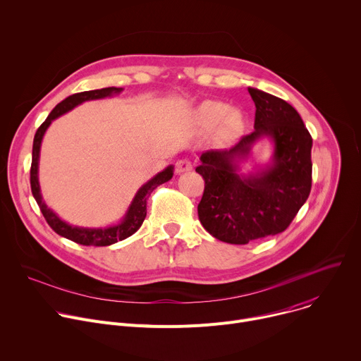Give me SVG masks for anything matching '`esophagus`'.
Wrapping results in <instances>:
<instances>
[{"label":"esophagus","mask_w":361,"mask_h":361,"mask_svg":"<svg viewBox=\"0 0 361 361\" xmlns=\"http://www.w3.org/2000/svg\"><path fill=\"white\" fill-rule=\"evenodd\" d=\"M192 170V166H191V161L188 160H178L177 164H176V171L180 174V173H185V171H191Z\"/></svg>","instance_id":"34e87169"}]
</instances>
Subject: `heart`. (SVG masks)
Here are the masks:
<instances>
[{"mask_svg":"<svg viewBox=\"0 0 361 361\" xmlns=\"http://www.w3.org/2000/svg\"><path fill=\"white\" fill-rule=\"evenodd\" d=\"M194 123L201 133H210L217 128V138L221 142L235 140L244 130V118L238 110L221 101H204L194 111Z\"/></svg>","mask_w":361,"mask_h":361,"instance_id":"obj_1","label":"heart"}]
</instances>
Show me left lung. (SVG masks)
Wrapping results in <instances>:
<instances>
[{"mask_svg": "<svg viewBox=\"0 0 361 361\" xmlns=\"http://www.w3.org/2000/svg\"><path fill=\"white\" fill-rule=\"evenodd\" d=\"M255 104L254 131L230 149L201 154L195 171L204 178L198 219L213 237L230 244L283 233L312 190L313 138L287 101L248 88ZM263 136L275 142L272 164L247 176L238 173L252 144Z\"/></svg>", "mask_w": 361, "mask_h": 361, "instance_id": "left-lung-1", "label": "left lung"}]
</instances>
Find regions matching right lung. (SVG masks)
Here are the masks:
<instances>
[{"instance_id":"right-lung-1","label":"right lung","mask_w":361,"mask_h":361,"mask_svg":"<svg viewBox=\"0 0 361 361\" xmlns=\"http://www.w3.org/2000/svg\"><path fill=\"white\" fill-rule=\"evenodd\" d=\"M123 88L117 87H109V88H101V90H91V91H84V92H77L66 99H63L60 104L56 106V109L49 113V116L45 118V121L38 127L35 135H34V142H32V161H31V170H30V183H31V191L32 195L38 204V207L47 220L48 226L53 228L57 234L82 245H95V247H104V245H111L117 241H121L130 235H133L142 224L145 216H147V200L149 194L156 190L159 185L167 183L173 177V166H169L166 170L159 173L157 176H154L149 181H147L135 194L133 202L130 204V207L117 226L106 227V228H84V227H75L70 226L66 221H63L53 210H49L47 207V204L42 200L41 191H39V183H38V160H39V148H41V141L42 137L49 127V124L53 123L56 118L60 116L68 113L78 104H82L84 101L90 99H99V98H106L113 94L121 92Z\"/></svg>"}]
</instances>
